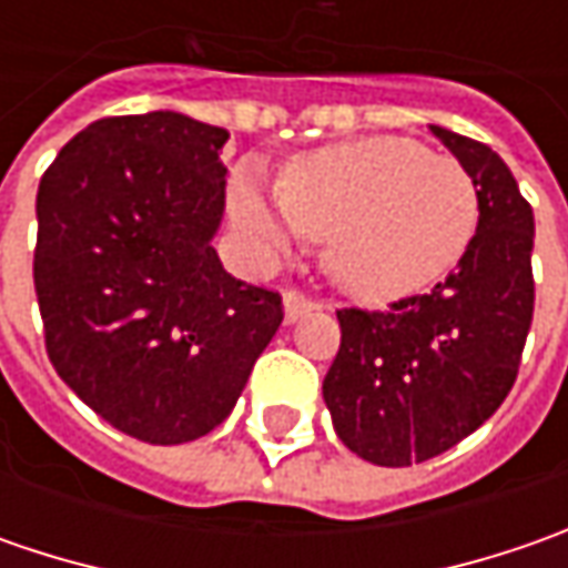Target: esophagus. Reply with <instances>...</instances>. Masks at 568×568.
Here are the masks:
<instances>
[{
    "label": "esophagus",
    "instance_id": "esophagus-1",
    "mask_svg": "<svg viewBox=\"0 0 568 568\" xmlns=\"http://www.w3.org/2000/svg\"><path fill=\"white\" fill-rule=\"evenodd\" d=\"M316 306L318 303L313 296L300 294V291H287V294H284V316H287V322H296L300 316L313 313Z\"/></svg>",
    "mask_w": 568,
    "mask_h": 568
}]
</instances>
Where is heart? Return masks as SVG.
Segmentation results:
<instances>
[{"mask_svg": "<svg viewBox=\"0 0 568 568\" xmlns=\"http://www.w3.org/2000/svg\"><path fill=\"white\" fill-rule=\"evenodd\" d=\"M230 207L258 250L287 252L300 233L325 240V272L363 303L433 287L462 262L480 217L468 170L398 135L300 154L284 166L281 192L243 170Z\"/></svg>", "mask_w": 568, "mask_h": 568, "instance_id": "b5f03b06", "label": "heart"}]
</instances>
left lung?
I'll use <instances>...</instances> for the list:
<instances>
[{
	"label": "left lung",
	"mask_w": 568,
	"mask_h": 568,
	"mask_svg": "<svg viewBox=\"0 0 568 568\" xmlns=\"http://www.w3.org/2000/svg\"><path fill=\"white\" fill-rule=\"evenodd\" d=\"M477 186L480 217L458 268L388 310H338L322 398L344 446L407 468L458 446L506 402L535 316V214L484 142L429 125Z\"/></svg>",
	"instance_id": "left-lung-1"
}]
</instances>
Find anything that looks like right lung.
<instances>
[{"label":"right lung","instance_id":"obj_1","mask_svg":"<svg viewBox=\"0 0 568 568\" xmlns=\"http://www.w3.org/2000/svg\"><path fill=\"white\" fill-rule=\"evenodd\" d=\"M227 129L173 110L91 122L37 189L33 287L62 382L120 433L180 446L230 417L281 294L224 272Z\"/></svg>","mask_w":568,"mask_h":568}]
</instances>
